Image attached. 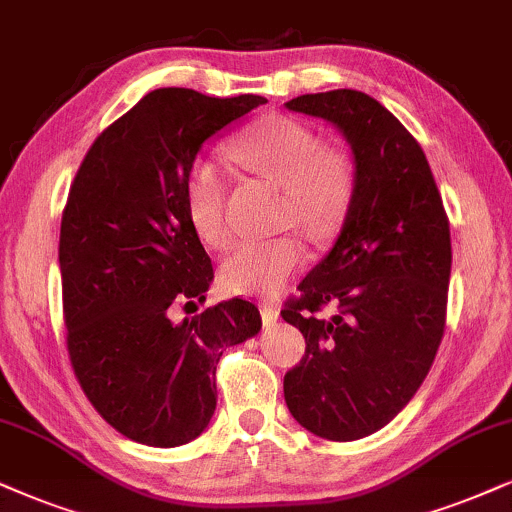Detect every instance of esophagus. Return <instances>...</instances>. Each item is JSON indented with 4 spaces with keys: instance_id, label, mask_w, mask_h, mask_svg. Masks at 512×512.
Masks as SVG:
<instances>
[{
    "instance_id": "34e87169",
    "label": "esophagus",
    "mask_w": 512,
    "mask_h": 512,
    "mask_svg": "<svg viewBox=\"0 0 512 512\" xmlns=\"http://www.w3.org/2000/svg\"><path fill=\"white\" fill-rule=\"evenodd\" d=\"M260 312H262V321L267 323V326H271V323H276L278 307H276L274 302H262L260 304Z\"/></svg>"
}]
</instances>
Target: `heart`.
<instances>
[{"label": "heart", "mask_w": 512, "mask_h": 512, "mask_svg": "<svg viewBox=\"0 0 512 512\" xmlns=\"http://www.w3.org/2000/svg\"><path fill=\"white\" fill-rule=\"evenodd\" d=\"M229 153L250 172L283 186L281 224H295L314 241L338 234L352 208L357 170L349 155L323 146L312 127L288 115H269L245 129ZM226 196L224 167L210 158L196 160L186 177V210L198 236L217 250L234 241ZM304 255L302 241L293 234L243 243L224 262L222 283L238 295H274Z\"/></svg>", "instance_id": "1"}]
</instances>
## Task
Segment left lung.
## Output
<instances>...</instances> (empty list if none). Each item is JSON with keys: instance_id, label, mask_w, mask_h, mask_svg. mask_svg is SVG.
Returning a JSON list of instances; mask_svg holds the SVG:
<instances>
[{"instance_id": "1", "label": "left lung", "mask_w": 512, "mask_h": 512, "mask_svg": "<svg viewBox=\"0 0 512 512\" xmlns=\"http://www.w3.org/2000/svg\"><path fill=\"white\" fill-rule=\"evenodd\" d=\"M286 106L333 122L357 163L338 241L281 309L307 342L283 378L290 413L314 435L352 442L385 428L435 361L449 297V217L423 148L383 103L333 89ZM328 303L339 312L326 320Z\"/></svg>"}]
</instances>
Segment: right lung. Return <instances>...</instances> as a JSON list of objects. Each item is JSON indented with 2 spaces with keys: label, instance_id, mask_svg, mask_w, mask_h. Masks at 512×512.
I'll use <instances>...</instances> for the list:
<instances>
[{
  "label": "right lung",
  "instance_id": "right-lung-1",
  "mask_svg": "<svg viewBox=\"0 0 512 512\" xmlns=\"http://www.w3.org/2000/svg\"><path fill=\"white\" fill-rule=\"evenodd\" d=\"M262 103L148 92L96 137L70 186L58 241L70 366L101 418L139 444L167 449L208 428L219 357L262 328L241 297L174 319L215 276L186 177L205 139Z\"/></svg>",
  "mask_w": 512,
  "mask_h": 512
}]
</instances>
